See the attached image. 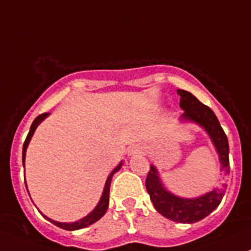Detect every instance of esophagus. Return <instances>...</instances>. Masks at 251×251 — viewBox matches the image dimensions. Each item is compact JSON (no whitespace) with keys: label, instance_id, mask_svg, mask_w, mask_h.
I'll list each match as a JSON object with an SVG mask.
<instances>
[{"label":"esophagus","instance_id":"34e87169","mask_svg":"<svg viewBox=\"0 0 251 251\" xmlns=\"http://www.w3.org/2000/svg\"><path fill=\"white\" fill-rule=\"evenodd\" d=\"M137 151H138V149L136 148V147H133V148L131 149V151H130V153H132V154H136V153H137Z\"/></svg>","mask_w":251,"mask_h":251}]
</instances>
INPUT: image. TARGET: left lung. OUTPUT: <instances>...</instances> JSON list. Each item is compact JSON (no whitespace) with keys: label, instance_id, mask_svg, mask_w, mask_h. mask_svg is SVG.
<instances>
[{"label":"left lung","instance_id":"left-lung-1","mask_svg":"<svg viewBox=\"0 0 251 251\" xmlns=\"http://www.w3.org/2000/svg\"><path fill=\"white\" fill-rule=\"evenodd\" d=\"M177 95L181 97L179 105L182 109H184L182 119L194 121L206 130L219 153L221 171L225 175H228V140L224 128L220 125L219 119L216 118L214 111L197 100L192 93L184 90H177ZM146 188L151 197V201H153L154 207L163 216L179 224H194L203 220L219 206L226 193L227 184L222 183L217 188H214V191L196 199L178 198L164 188L156 169L151 165V170L147 175Z\"/></svg>","mask_w":251,"mask_h":251}]
</instances>
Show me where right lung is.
Returning <instances> with one entry per match:
<instances>
[{
  "instance_id": "right-lung-1",
  "label": "right lung",
  "mask_w": 251,
  "mask_h": 251,
  "mask_svg": "<svg viewBox=\"0 0 251 251\" xmlns=\"http://www.w3.org/2000/svg\"><path fill=\"white\" fill-rule=\"evenodd\" d=\"M48 115V113H44V114H40L39 116H37L36 119H35L34 121H32L31 124V127H30V131L29 133H27L26 136V140H25L24 144H23V164H24L25 161V153H26V148H27V144H29L30 140H31L32 135H34L35 130H36L37 125H39L40 123H41L42 120H44L45 118ZM121 165H123V163L119 164V166H116L115 169H114V171L111 173L109 176H108L107 178V182H105V186H104V191H103V194H102V198H100V203H98L97 206L95 207V210H93L91 214H88L87 216L83 217V219L78 220L76 222H72V224H62V222H57V221H53V220L48 219L47 216H44L46 217L48 221L52 222L53 225H55L57 227H59V228H63V229H67V231H75V229H80V228H85V227L90 226V225L95 224L96 221H98V220L100 219V217L103 216V215L105 214V211H107L108 209V205H109V191H110V182H111V178H113L114 174L116 173V171L119 170V169L121 168ZM27 189V187H26Z\"/></svg>"
}]
</instances>
